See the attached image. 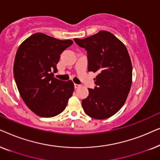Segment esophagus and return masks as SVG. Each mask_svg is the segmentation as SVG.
I'll use <instances>...</instances> for the list:
<instances>
[{"label": "esophagus", "instance_id": "obj_1", "mask_svg": "<svg viewBox=\"0 0 160 160\" xmlns=\"http://www.w3.org/2000/svg\"><path fill=\"white\" fill-rule=\"evenodd\" d=\"M81 87V85H79V84H74V88H75V89H77V88H78V87Z\"/></svg>", "mask_w": 160, "mask_h": 160}]
</instances>
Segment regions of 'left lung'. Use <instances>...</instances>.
Masks as SVG:
<instances>
[{
  "label": "left lung",
  "instance_id": "8db88e82",
  "mask_svg": "<svg viewBox=\"0 0 160 160\" xmlns=\"http://www.w3.org/2000/svg\"><path fill=\"white\" fill-rule=\"evenodd\" d=\"M87 52L88 71L98 72L96 87L88 89L82 107L89 117H112L125 102L132 84V68L128 49L111 32L101 30L84 39L74 38Z\"/></svg>",
  "mask_w": 160,
  "mask_h": 160
}]
</instances>
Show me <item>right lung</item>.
<instances>
[{
    "instance_id": "obj_1",
    "label": "right lung",
    "mask_w": 160,
    "mask_h": 160,
    "mask_svg": "<svg viewBox=\"0 0 160 160\" xmlns=\"http://www.w3.org/2000/svg\"><path fill=\"white\" fill-rule=\"evenodd\" d=\"M37 32L23 41L17 49L14 76L21 98L28 108L41 117L49 118L65 110L73 92L71 80L54 77L60 54L73 44Z\"/></svg>"
}]
</instances>
